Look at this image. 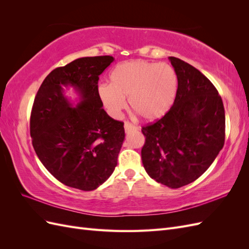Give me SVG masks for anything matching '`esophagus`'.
<instances>
[{"label": "esophagus", "instance_id": "obj_1", "mask_svg": "<svg viewBox=\"0 0 249 249\" xmlns=\"http://www.w3.org/2000/svg\"><path fill=\"white\" fill-rule=\"evenodd\" d=\"M124 130H125L126 133H130L131 131L138 130V126L134 125V124H131L130 122H125V123H124Z\"/></svg>", "mask_w": 249, "mask_h": 249}]
</instances>
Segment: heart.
Wrapping results in <instances>:
<instances>
[{"label":"heart","instance_id":"b5f03b06","mask_svg":"<svg viewBox=\"0 0 249 249\" xmlns=\"http://www.w3.org/2000/svg\"><path fill=\"white\" fill-rule=\"evenodd\" d=\"M177 88L178 78L170 65L139 59L116 65L110 73V84L97 86V95L112 117L120 115L127 97L138 116L156 120L170 109Z\"/></svg>","mask_w":249,"mask_h":249}]
</instances>
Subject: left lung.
<instances>
[{
  "label": "left lung",
  "instance_id": "8db88e82",
  "mask_svg": "<svg viewBox=\"0 0 249 249\" xmlns=\"http://www.w3.org/2000/svg\"><path fill=\"white\" fill-rule=\"evenodd\" d=\"M178 78L175 103L156 123L142 127V163L156 182L172 189L197 179L224 144L221 96L206 76L183 60L169 57Z\"/></svg>",
  "mask_w": 249,
  "mask_h": 249
}]
</instances>
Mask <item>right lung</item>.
Returning a JSON list of instances; mask_svg holds the SVG:
<instances>
[{
	"mask_svg": "<svg viewBox=\"0 0 249 249\" xmlns=\"http://www.w3.org/2000/svg\"><path fill=\"white\" fill-rule=\"evenodd\" d=\"M113 61L112 56L84 57L57 67L43 80L31 111L30 135L37 157L59 182L83 191L109 178L124 139V123L107 114L97 95L99 76ZM62 86L79 92L76 107Z\"/></svg>",
	"mask_w": 249,
	"mask_h": 249,
	"instance_id": "add662e5",
	"label": "right lung"
}]
</instances>
